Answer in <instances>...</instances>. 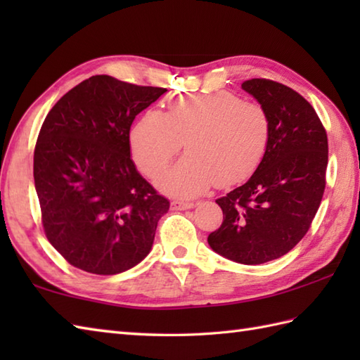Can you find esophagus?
Here are the masks:
<instances>
[{
  "label": "esophagus",
  "mask_w": 360,
  "mask_h": 360,
  "mask_svg": "<svg viewBox=\"0 0 360 360\" xmlns=\"http://www.w3.org/2000/svg\"><path fill=\"white\" fill-rule=\"evenodd\" d=\"M172 207L174 210H187V209H192L193 207V202L182 201V200H173L172 201Z\"/></svg>",
  "instance_id": "esophagus-1"
}]
</instances>
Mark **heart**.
Returning a JSON list of instances; mask_svg holds the SVG:
<instances>
[{"label":"heart","instance_id":"1","mask_svg":"<svg viewBox=\"0 0 360 360\" xmlns=\"http://www.w3.org/2000/svg\"><path fill=\"white\" fill-rule=\"evenodd\" d=\"M271 116L231 91L179 94L167 111H145L129 133L136 165L158 178L184 142L187 155L160 178L167 192L195 196L217 182L231 187L257 172L269 148Z\"/></svg>","mask_w":360,"mask_h":360}]
</instances>
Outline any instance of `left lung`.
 Instances as JSON below:
<instances>
[{"label":"left lung","instance_id":"obj_1","mask_svg":"<svg viewBox=\"0 0 360 360\" xmlns=\"http://www.w3.org/2000/svg\"><path fill=\"white\" fill-rule=\"evenodd\" d=\"M241 86L269 112L271 142L246 184L217 200L224 217L207 241L232 262L262 264L288 254L309 231L326 186L328 137L292 88L269 79Z\"/></svg>","mask_w":360,"mask_h":360}]
</instances>
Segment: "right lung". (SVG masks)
<instances>
[{"label": "right lung", "instance_id": "1", "mask_svg": "<svg viewBox=\"0 0 360 360\" xmlns=\"http://www.w3.org/2000/svg\"><path fill=\"white\" fill-rule=\"evenodd\" d=\"M165 91L93 75L43 122L34 151L43 231L77 269L114 275L148 255L170 201L137 173L129 128Z\"/></svg>", "mask_w": 360, "mask_h": 360}]
</instances>
